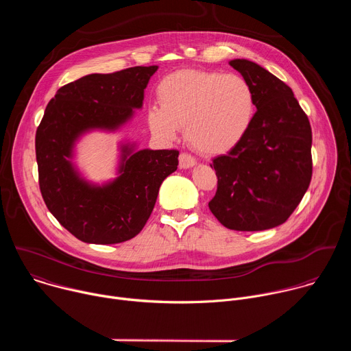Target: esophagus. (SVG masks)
<instances>
[{"label":"esophagus","mask_w":351,"mask_h":351,"mask_svg":"<svg viewBox=\"0 0 351 351\" xmlns=\"http://www.w3.org/2000/svg\"><path fill=\"white\" fill-rule=\"evenodd\" d=\"M194 165H195V158L194 157H191L187 153H180V156H179V167L182 169H187V168H191Z\"/></svg>","instance_id":"34e87169"}]
</instances>
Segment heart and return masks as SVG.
<instances>
[{
    "mask_svg": "<svg viewBox=\"0 0 351 351\" xmlns=\"http://www.w3.org/2000/svg\"><path fill=\"white\" fill-rule=\"evenodd\" d=\"M158 104L148 108V125L164 140L184 126L187 141L206 154L223 153L248 132L256 115V93L240 75L184 69L165 76Z\"/></svg>",
    "mask_w": 351,
    "mask_h": 351,
    "instance_id": "heart-1",
    "label": "heart"
}]
</instances>
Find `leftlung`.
<instances>
[{
  "label": "left lung",
  "instance_id": "8db88e82",
  "mask_svg": "<svg viewBox=\"0 0 351 351\" xmlns=\"http://www.w3.org/2000/svg\"><path fill=\"white\" fill-rule=\"evenodd\" d=\"M229 65L252 84L257 111L245 136L213 160L218 187L208 207L228 229L265 230L286 222L310 186L311 126L275 75L248 60Z\"/></svg>",
  "mask_w": 351,
  "mask_h": 351
}]
</instances>
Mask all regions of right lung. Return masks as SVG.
Returning <instances> with one entry per match:
<instances>
[{
    "label": "right lung",
    "instance_id": "right-lung-1",
    "mask_svg": "<svg viewBox=\"0 0 351 351\" xmlns=\"http://www.w3.org/2000/svg\"><path fill=\"white\" fill-rule=\"evenodd\" d=\"M158 66L93 73L62 86L36 132L38 184L44 203L76 239L93 244L130 240L144 228L160 186L178 169V149H140L123 144L119 176L103 186L80 178L72 164L86 132L117 130L143 106L144 88Z\"/></svg>",
    "mask_w": 351,
    "mask_h": 351
}]
</instances>
